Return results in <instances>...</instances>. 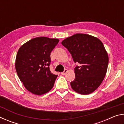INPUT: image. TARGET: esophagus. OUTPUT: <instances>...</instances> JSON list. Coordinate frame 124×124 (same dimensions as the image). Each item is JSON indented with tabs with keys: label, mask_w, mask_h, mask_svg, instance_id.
I'll return each instance as SVG.
<instances>
[{
	"label": "esophagus",
	"mask_w": 124,
	"mask_h": 124,
	"mask_svg": "<svg viewBox=\"0 0 124 124\" xmlns=\"http://www.w3.org/2000/svg\"><path fill=\"white\" fill-rule=\"evenodd\" d=\"M67 72H68V70H64L63 72H61V74L63 75H65V74H66V73H67Z\"/></svg>",
	"instance_id": "34e87169"
}]
</instances>
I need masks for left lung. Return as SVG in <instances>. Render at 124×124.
Wrapping results in <instances>:
<instances>
[{"instance_id": "1", "label": "left lung", "mask_w": 124, "mask_h": 124, "mask_svg": "<svg viewBox=\"0 0 124 124\" xmlns=\"http://www.w3.org/2000/svg\"><path fill=\"white\" fill-rule=\"evenodd\" d=\"M72 54L75 63L80 66L74 68L75 78L70 82L75 92L88 95L99 87L106 75L108 55L99 39L86 34H76L62 41Z\"/></svg>"}]
</instances>
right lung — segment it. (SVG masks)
I'll return each mask as SVG.
<instances>
[{"instance_id":"1","label":"right lung","mask_w":124,"mask_h":124,"mask_svg":"<svg viewBox=\"0 0 124 124\" xmlns=\"http://www.w3.org/2000/svg\"><path fill=\"white\" fill-rule=\"evenodd\" d=\"M58 39L37 37L20 47L15 62L16 72L26 89L34 95L47 93L53 87L57 75L50 70V54Z\"/></svg>"}]
</instances>
